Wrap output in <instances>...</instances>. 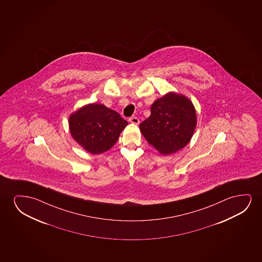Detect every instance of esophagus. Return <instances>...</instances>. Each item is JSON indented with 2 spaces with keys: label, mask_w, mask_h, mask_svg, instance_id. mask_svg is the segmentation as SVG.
I'll return each instance as SVG.
<instances>
[{
  "label": "esophagus",
  "mask_w": 262,
  "mask_h": 262,
  "mask_svg": "<svg viewBox=\"0 0 262 262\" xmlns=\"http://www.w3.org/2000/svg\"><path fill=\"white\" fill-rule=\"evenodd\" d=\"M129 122H132L133 124H139L140 123V120L139 118H137L135 116H133L129 119Z\"/></svg>",
  "instance_id": "esophagus-1"
}]
</instances>
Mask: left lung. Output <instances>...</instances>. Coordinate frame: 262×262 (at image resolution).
<instances>
[{
	"instance_id": "8db88e82",
	"label": "left lung",
	"mask_w": 262,
	"mask_h": 262,
	"mask_svg": "<svg viewBox=\"0 0 262 262\" xmlns=\"http://www.w3.org/2000/svg\"><path fill=\"white\" fill-rule=\"evenodd\" d=\"M150 111V116L140 123V132L159 153H176L190 142L197 117L188 97L169 92L155 101Z\"/></svg>"
}]
</instances>
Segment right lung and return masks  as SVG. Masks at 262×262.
Here are the masks:
<instances>
[{"label": "right lung", "mask_w": 262, "mask_h": 262, "mask_svg": "<svg viewBox=\"0 0 262 262\" xmlns=\"http://www.w3.org/2000/svg\"><path fill=\"white\" fill-rule=\"evenodd\" d=\"M127 124L117 112L101 104H86L69 118L72 138L94 155L109 150Z\"/></svg>", "instance_id": "1"}]
</instances>
